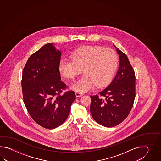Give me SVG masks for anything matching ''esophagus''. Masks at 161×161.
I'll use <instances>...</instances> for the list:
<instances>
[{"label":"esophagus","mask_w":161,"mask_h":161,"mask_svg":"<svg viewBox=\"0 0 161 161\" xmlns=\"http://www.w3.org/2000/svg\"><path fill=\"white\" fill-rule=\"evenodd\" d=\"M83 94L82 93V92H75V95L77 97H80V96H82Z\"/></svg>","instance_id":"34e87169"}]
</instances>
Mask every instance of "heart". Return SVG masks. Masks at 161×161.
Wrapping results in <instances>:
<instances>
[{"label":"heart","mask_w":161,"mask_h":161,"mask_svg":"<svg viewBox=\"0 0 161 161\" xmlns=\"http://www.w3.org/2000/svg\"><path fill=\"white\" fill-rule=\"evenodd\" d=\"M71 59L62 58L58 70L63 77L73 79L82 69L83 75L71 86L78 92H85L96 85L101 88L107 85L116 71L119 58L112 49L100 46H85L72 52Z\"/></svg>","instance_id":"1"}]
</instances>
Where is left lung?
<instances>
[{"instance_id":"1","label":"left lung","mask_w":161,"mask_h":161,"mask_svg":"<svg viewBox=\"0 0 161 161\" xmlns=\"http://www.w3.org/2000/svg\"><path fill=\"white\" fill-rule=\"evenodd\" d=\"M116 51L120 66L116 77L98 94L90 96V110L92 118L104 127H114L123 121L129 115L135 98L134 69L127 55L119 48Z\"/></svg>"}]
</instances>
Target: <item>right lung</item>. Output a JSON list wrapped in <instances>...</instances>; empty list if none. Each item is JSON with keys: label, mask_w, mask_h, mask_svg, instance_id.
Returning <instances> with one entry per match:
<instances>
[{"label": "right lung", "mask_w": 161, "mask_h": 161, "mask_svg": "<svg viewBox=\"0 0 161 161\" xmlns=\"http://www.w3.org/2000/svg\"><path fill=\"white\" fill-rule=\"evenodd\" d=\"M61 52L52 44L44 45L28 58L22 72V90L27 112L43 128L53 129L69 116L75 92L67 91L58 70Z\"/></svg>", "instance_id": "1"}]
</instances>
